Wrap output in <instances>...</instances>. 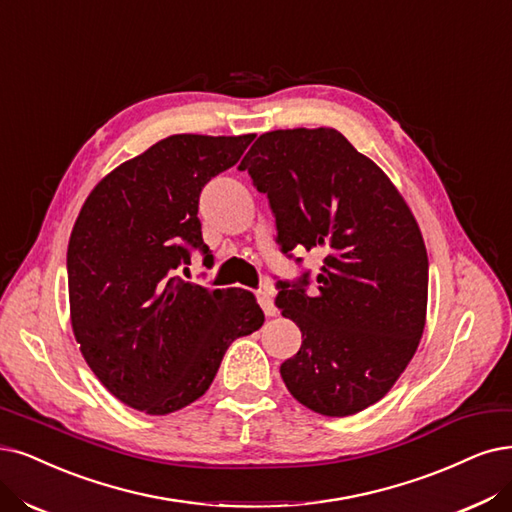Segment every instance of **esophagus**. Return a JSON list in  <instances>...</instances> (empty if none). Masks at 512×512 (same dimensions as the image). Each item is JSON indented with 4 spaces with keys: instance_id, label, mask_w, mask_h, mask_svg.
I'll list each match as a JSON object with an SVG mask.
<instances>
[{
    "instance_id": "obj_1",
    "label": "esophagus",
    "mask_w": 512,
    "mask_h": 512,
    "mask_svg": "<svg viewBox=\"0 0 512 512\" xmlns=\"http://www.w3.org/2000/svg\"><path fill=\"white\" fill-rule=\"evenodd\" d=\"M257 299H259V306H261V310L266 312V316H276V314H278V308H276L274 299H272V293H270L268 289H261V291H257Z\"/></svg>"
}]
</instances>
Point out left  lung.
Here are the masks:
<instances>
[{"label": "left lung", "instance_id": "8db88e82", "mask_svg": "<svg viewBox=\"0 0 512 512\" xmlns=\"http://www.w3.org/2000/svg\"><path fill=\"white\" fill-rule=\"evenodd\" d=\"M240 170L268 194L282 251H325L314 295L280 282L276 304L301 331L282 382L329 418L367 409L399 380L424 333L428 255L418 221L384 170L335 128L266 132Z\"/></svg>", "mask_w": 512, "mask_h": 512}]
</instances>
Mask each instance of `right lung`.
<instances>
[{"mask_svg":"<svg viewBox=\"0 0 512 512\" xmlns=\"http://www.w3.org/2000/svg\"><path fill=\"white\" fill-rule=\"evenodd\" d=\"M255 135H170L88 194L67 249L75 342L99 382L149 415L183 409L213 384L236 337L263 325L249 291L177 282L187 246L206 249L198 198Z\"/></svg>","mask_w":512,"mask_h":512,"instance_id":"1","label":"right lung"}]
</instances>
